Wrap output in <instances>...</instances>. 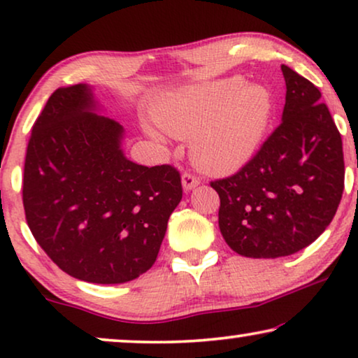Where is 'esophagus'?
Listing matches in <instances>:
<instances>
[{"label":"esophagus","instance_id":"34e87169","mask_svg":"<svg viewBox=\"0 0 358 358\" xmlns=\"http://www.w3.org/2000/svg\"><path fill=\"white\" fill-rule=\"evenodd\" d=\"M200 184V179L195 178L192 173H184L182 174V187L184 190H192Z\"/></svg>","mask_w":358,"mask_h":358}]
</instances>
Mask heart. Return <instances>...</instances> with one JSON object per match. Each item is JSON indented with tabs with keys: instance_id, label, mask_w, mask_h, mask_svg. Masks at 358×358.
Segmentation results:
<instances>
[{
	"instance_id": "1",
	"label": "heart",
	"mask_w": 358,
	"mask_h": 358,
	"mask_svg": "<svg viewBox=\"0 0 358 358\" xmlns=\"http://www.w3.org/2000/svg\"><path fill=\"white\" fill-rule=\"evenodd\" d=\"M271 117L272 96L267 87L243 85L239 78L187 87L155 112L166 134L192 136L194 161L217 174L238 171L257 153ZM146 131L163 140L153 127H146Z\"/></svg>"
}]
</instances>
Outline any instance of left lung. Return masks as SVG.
<instances>
[{"label": "left lung", "mask_w": 358, "mask_h": 358, "mask_svg": "<svg viewBox=\"0 0 358 358\" xmlns=\"http://www.w3.org/2000/svg\"><path fill=\"white\" fill-rule=\"evenodd\" d=\"M282 73V124L236 174L210 182L220 195V231L244 257L275 259L310 246L344 192L342 138L320 90L287 65Z\"/></svg>", "instance_id": "left-lung-1"}]
</instances>
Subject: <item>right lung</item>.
Segmentation results:
<instances>
[{
  "label": "right lung",
  "instance_id": "1",
  "mask_svg": "<svg viewBox=\"0 0 358 358\" xmlns=\"http://www.w3.org/2000/svg\"><path fill=\"white\" fill-rule=\"evenodd\" d=\"M96 112L87 85L48 97L27 145L24 212L38 246L68 275L125 283L155 264L182 185L173 166L127 159L124 127Z\"/></svg>",
  "mask_w": 358,
  "mask_h": 358
}]
</instances>
